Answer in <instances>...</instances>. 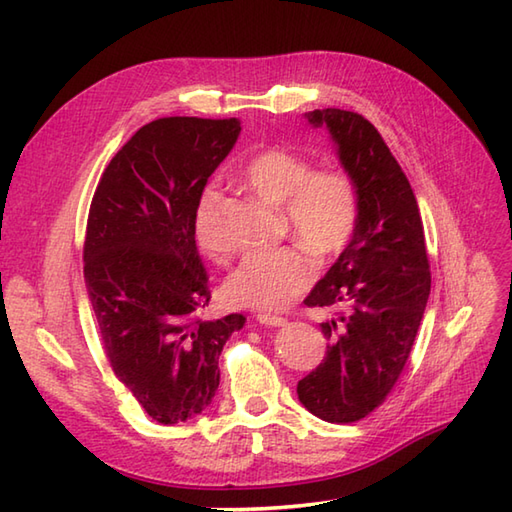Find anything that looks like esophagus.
<instances>
[{"mask_svg": "<svg viewBox=\"0 0 512 512\" xmlns=\"http://www.w3.org/2000/svg\"><path fill=\"white\" fill-rule=\"evenodd\" d=\"M257 321L262 323V325H273V328L286 323V319L284 317H277V314H257Z\"/></svg>", "mask_w": 512, "mask_h": 512, "instance_id": "34e87169", "label": "esophagus"}]
</instances>
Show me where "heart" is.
Here are the masks:
<instances>
[{
    "label": "heart",
    "mask_w": 512,
    "mask_h": 512,
    "mask_svg": "<svg viewBox=\"0 0 512 512\" xmlns=\"http://www.w3.org/2000/svg\"><path fill=\"white\" fill-rule=\"evenodd\" d=\"M239 180L259 200L281 206L286 231L300 246L259 250L242 259L224 284L226 299L239 308L279 310L312 284L314 259L328 262L352 242L358 226V191L343 171L317 169L295 151L270 147L239 169ZM220 191L204 187L193 209L195 242L211 257L224 248L215 235L213 215Z\"/></svg>",
    "instance_id": "b5f03b06"
}]
</instances>
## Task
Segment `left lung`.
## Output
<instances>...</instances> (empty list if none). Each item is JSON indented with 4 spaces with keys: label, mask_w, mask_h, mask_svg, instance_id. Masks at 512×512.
<instances>
[{
    "label": "left lung",
    "mask_w": 512,
    "mask_h": 512,
    "mask_svg": "<svg viewBox=\"0 0 512 512\" xmlns=\"http://www.w3.org/2000/svg\"><path fill=\"white\" fill-rule=\"evenodd\" d=\"M356 184L361 213L352 242L306 297L308 308H334L321 323L323 363L299 380L301 405L336 424L380 407L407 365L431 292L420 209L398 160L378 129L356 112L314 110Z\"/></svg>",
    "instance_id": "8db88e82"
}]
</instances>
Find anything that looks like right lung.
Here are the masks:
<instances>
[{
  "mask_svg": "<svg viewBox=\"0 0 512 512\" xmlns=\"http://www.w3.org/2000/svg\"><path fill=\"white\" fill-rule=\"evenodd\" d=\"M242 132L237 118L169 116L140 127L94 191L83 275L116 378L162 424L198 416L220 385L217 358L242 314L202 319L209 277L193 209Z\"/></svg>",
  "mask_w": 512,
  "mask_h": 512,
  "instance_id": "right-lung-1",
  "label": "right lung"
}]
</instances>
